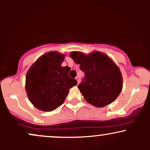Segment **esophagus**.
I'll return each instance as SVG.
<instances>
[{
  "label": "esophagus",
  "instance_id": "1",
  "mask_svg": "<svg viewBox=\"0 0 150 150\" xmlns=\"http://www.w3.org/2000/svg\"><path fill=\"white\" fill-rule=\"evenodd\" d=\"M75 79H76V80H77V84L80 83V77H75Z\"/></svg>",
  "mask_w": 150,
  "mask_h": 150
}]
</instances>
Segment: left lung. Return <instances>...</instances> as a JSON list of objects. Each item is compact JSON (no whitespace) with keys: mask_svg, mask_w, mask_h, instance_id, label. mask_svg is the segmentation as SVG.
Returning a JSON list of instances; mask_svg holds the SVG:
<instances>
[{"mask_svg":"<svg viewBox=\"0 0 150 150\" xmlns=\"http://www.w3.org/2000/svg\"><path fill=\"white\" fill-rule=\"evenodd\" d=\"M70 56L85 73L77 87L87 102L96 107H104L118 97L123 77L118 67L108 56L99 51L88 55L73 51Z\"/></svg>","mask_w":150,"mask_h":150,"instance_id":"1","label":"left lung"}]
</instances>
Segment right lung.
I'll return each instance as SVG.
<instances>
[{
  "label": "right lung",
  "mask_w": 150,
  "mask_h": 150,
  "mask_svg": "<svg viewBox=\"0 0 150 150\" xmlns=\"http://www.w3.org/2000/svg\"><path fill=\"white\" fill-rule=\"evenodd\" d=\"M65 55L56 51L44 54L26 75L25 89L29 99L38 109L52 111L64 102L77 80L69 77L70 68L62 67Z\"/></svg>",
  "instance_id": "add662e5"
}]
</instances>
